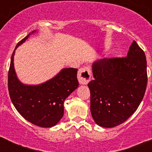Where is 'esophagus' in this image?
I'll use <instances>...</instances> for the list:
<instances>
[{"instance_id": "34e87169", "label": "esophagus", "mask_w": 152, "mask_h": 152, "mask_svg": "<svg viewBox=\"0 0 152 152\" xmlns=\"http://www.w3.org/2000/svg\"><path fill=\"white\" fill-rule=\"evenodd\" d=\"M91 78V70L90 67H83L79 69L78 80L80 84H88Z\"/></svg>"}]
</instances>
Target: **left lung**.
<instances>
[{"mask_svg":"<svg viewBox=\"0 0 152 152\" xmlns=\"http://www.w3.org/2000/svg\"><path fill=\"white\" fill-rule=\"evenodd\" d=\"M91 113L101 127L122 124L134 113L146 91L147 61L138 44L132 42L127 57L99 59L92 64Z\"/></svg>","mask_w":152,"mask_h":152,"instance_id":"8db88e82","label":"left lung"}]
</instances>
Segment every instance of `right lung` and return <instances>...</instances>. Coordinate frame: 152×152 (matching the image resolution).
<instances>
[{
  "mask_svg": "<svg viewBox=\"0 0 152 152\" xmlns=\"http://www.w3.org/2000/svg\"><path fill=\"white\" fill-rule=\"evenodd\" d=\"M36 32V30L31 32L13 51L8 71V91L12 102L23 118L39 127L50 128L61 119L64 100L79 87L78 69L64 68L53 78L39 84L22 83L14 67L15 50Z\"/></svg>",
  "mask_w": 152,
  "mask_h": 152,
  "instance_id": "1",
  "label": "right lung"
}]
</instances>
